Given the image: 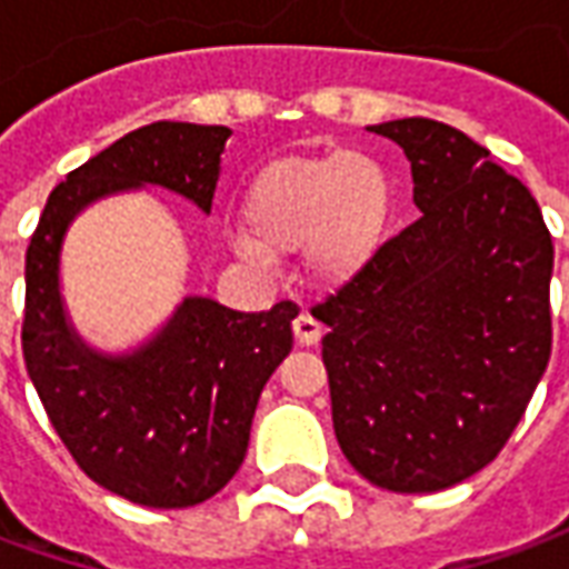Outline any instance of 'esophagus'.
Returning <instances> with one entry per match:
<instances>
[{"label": "esophagus", "mask_w": 569, "mask_h": 569, "mask_svg": "<svg viewBox=\"0 0 569 569\" xmlns=\"http://www.w3.org/2000/svg\"><path fill=\"white\" fill-rule=\"evenodd\" d=\"M292 332H296V341L301 347H313L320 341L322 335V326L313 317H310L308 310H301L296 320H292Z\"/></svg>", "instance_id": "1"}]
</instances>
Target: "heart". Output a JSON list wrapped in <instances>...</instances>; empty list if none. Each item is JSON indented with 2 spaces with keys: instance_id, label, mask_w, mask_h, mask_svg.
<instances>
[{
  "instance_id": "b5f03b06",
  "label": "heart",
  "mask_w": 569,
  "mask_h": 569,
  "mask_svg": "<svg viewBox=\"0 0 569 569\" xmlns=\"http://www.w3.org/2000/svg\"><path fill=\"white\" fill-rule=\"evenodd\" d=\"M393 216V182L378 158L329 151L277 158L249 179L237 247L256 261L305 247L310 271L329 283L357 277L381 249Z\"/></svg>"
}]
</instances>
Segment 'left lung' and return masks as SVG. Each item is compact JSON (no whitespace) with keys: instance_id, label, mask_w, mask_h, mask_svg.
<instances>
[{"instance_id":"left-lung-1","label":"left lung","mask_w":569,"mask_h":569,"mask_svg":"<svg viewBox=\"0 0 569 569\" xmlns=\"http://www.w3.org/2000/svg\"><path fill=\"white\" fill-rule=\"evenodd\" d=\"M369 130L406 149L420 219L310 313L350 466L429 493L485 469L525 418L551 357L555 247L537 198L466 133Z\"/></svg>"}]
</instances>
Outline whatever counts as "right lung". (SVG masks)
Wrapping results in <instances>:
<instances>
[{"label": "right lung", "instance_id": "right-lung-1", "mask_svg": "<svg viewBox=\"0 0 569 569\" xmlns=\"http://www.w3.org/2000/svg\"><path fill=\"white\" fill-rule=\"evenodd\" d=\"M222 124L154 121L130 130L60 182L27 247L20 345L51 427L81 472L151 509L210 500L234 478L259 396L292 350L298 308L237 313L186 298L161 335L130 357H100L69 329L57 261L72 216L91 200L163 186L210 212Z\"/></svg>", "mask_w": 569, "mask_h": 569}]
</instances>
